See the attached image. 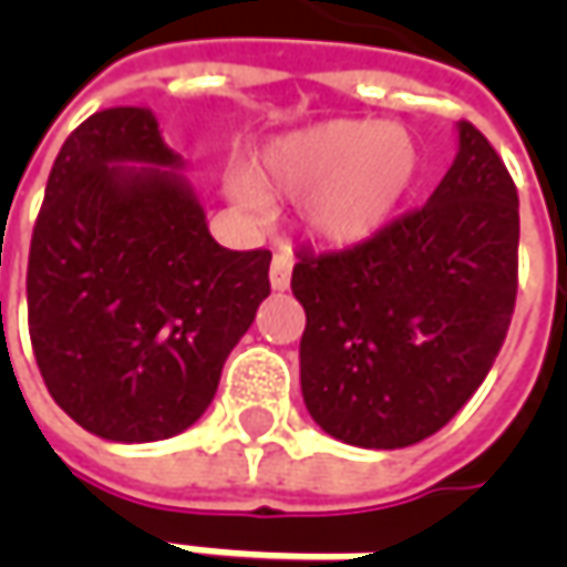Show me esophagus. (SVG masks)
I'll list each match as a JSON object with an SVG mask.
<instances>
[{"label":"esophagus","mask_w":567,"mask_h":567,"mask_svg":"<svg viewBox=\"0 0 567 567\" xmlns=\"http://www.w3.org/2000/svg\"><path fill=\"white\" fill-rule=\"evenodd\" d=\"M290 274H293V261L287 251H277L271 258V290L284 293L290 287Z\"/></svg>","instance_id":"1"}]
</instances>
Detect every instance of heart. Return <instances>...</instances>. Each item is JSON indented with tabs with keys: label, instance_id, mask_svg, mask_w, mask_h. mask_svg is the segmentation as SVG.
<instances>
[{
	"label": "heart",
	"instance_id": "heart-1",
	"mask_svg": "<svg viewBox=\"0 0 567 567\" xmlns=\"http://www.w3.org/2000/svg\"><path fill=\"white\" fill-rule=\"evenodd\" d=\"M423 151L410 128L379 120H324L265 142L249 176L227 179L249 214L265 198H302V227L328 246H360L391 227L420 183Z\"/></svg>",
	"mask_w": 567,
	"mask_h": 567
}]
</instances>
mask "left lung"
Masks as SVG:
<instances>
[{"mask_svg": "<svg viewBox=\"0 0 567 567\" xmlns=\"http://www.w3.org/2000/svg\"><path fill=\"white\" fill-rule=\"evenodd\" d=\"M517 188L483 132L420 210L353 249L299 251V384L331 439L394 451L435 435L498 357L517 296Z\"/></svg>", "mask_w": 567, "mask_h": 567, "instance_id": "1", "label": "left lung"}]
</instances>
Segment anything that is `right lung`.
Wrapping results in <instances>:
<instances>
[{
    "mask_svg": "<svg viewBox=\"0 0 567 567\" xmlns=\"http://www.w3.org/2000/svg\"><path fill=\"white\" fill-rule=\"evenodd\" d=\"M183 169L147 106L100 110L62 144L33 227V357L53 401L106 442L198 423L271 293V251L224 249Z\"/></svg>",
    "mask_w": 567,
    "mask_h": 567,
    "instance_id": "right-lung-1",
    "label": "right lung"
}]
</instances>
